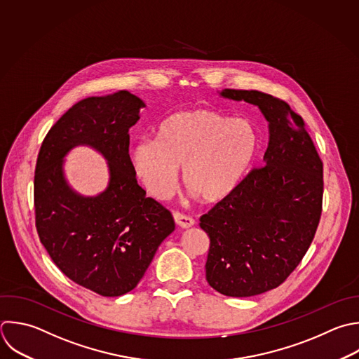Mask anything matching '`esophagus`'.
Returning a JSON list of instances; mask_svg holds the SVG:
<instances>
[{"label":"esophagus","instance_id":"obj_1","mask_svg":"<svg viewBox=\"0 0 359 359\" xmlns=\"http://www.w3.org/2000/svg\"><path fill=\"white\" fill-rule=\"evenodd\" d=\"M174 220L182 229H189V227H192L195 224V220L191 216H187V215L180 213V212L174 213Z\"/></svg>","mask_w":359,"mask_h":359}]
</instances>
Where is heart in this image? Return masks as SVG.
I'll list each match as a JSON object with an SVG mask.
<instances>
[{
    "instance_id": "heart-1",
    "label": "heart",
    "mask_w": 359,
    "mask_h": 359,
    "mask_svg": "<svg viewBox=\"0 0 359 359\" xmlns=\"http://www.w3.org/2000/svg\"><path fill=\"white\" fill-rule=\"evenodd\" d=\"M258 147L251 122L219 112L194 109L165 119L156 139H142L129 149L130 165L156 198H168L178 181L206 203L227 198L250 168Z\"/></svg>"
}]
</instances>
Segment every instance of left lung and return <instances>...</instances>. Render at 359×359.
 Returning <instances> with one entry per match:
<instances>
[{"label": "left lung", "instance_id": "obj_1", "mask_svg": "<svg viewBox=\"0 0 359 359\" xmlns=\"http://www.w3.org/2000/svg\"><path fill=\"white\" fill-rule=\"evenodd\" d=\"M259 108L269 142L264 167L201 217L209 238L206 280L222 294L248 297L279 286L309 250L321 216L323 163L290 107L269 94L222 90Z\"/></svg>", "mask_w": 359, "mask_h": 359}]
</instances>
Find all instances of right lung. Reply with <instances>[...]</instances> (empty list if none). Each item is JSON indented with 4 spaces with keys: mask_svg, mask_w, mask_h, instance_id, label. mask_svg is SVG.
I'll return each mask as SVG.
<instances>
[{
    "mask_svg": "<svg viewBox=\"0 0 359 359\" xmlns=\"http://www.w3.org/2000/svg\"><path fill=\"white\" fill-rule=\"evenodd\" d=\"M144 107L129 91L77 102L49 130L36 161L41 243L67 278L102 296L135 289L175 229L170 210L146 196L130 165L129 129ZM77 145L107 160L110 182L95 197L79 194L65 180L64 157Z\"/></svg>",
    "mask_w": 359,
    "mask_h": 359,
    "instance_id": "1",
    "label": "right lung"
}]
</instances>
